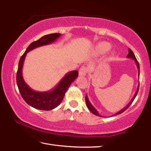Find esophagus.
Returning <instances> with one entry per match:
<instances>
[{"label":"esophagus","mask_w":151,"mask_h":151,"mask_svg":"<svg viewBox=\"0 0 151 151\" xmlns=\"http://www.w3.org/2000/svg\"><path fill=\"white\" fill-rule=\"evenodd\" d=\"M87 68L85 66H83L82 67L80 68V70H79V72L78 74L80 76H85L86 75V73H87Z\"/></svg>","instance_id":"34e87169"}]
</instances>
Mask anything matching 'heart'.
I'll return each instance as SVG.
<instances>
[{"label":"heart","instance_id":"b5f03b06","mask_svg":"<svg viewBox=\"0 0 151 151\" xmlns=\"http://www.w3.org/2000/svg\"><path fill=\"white\" fill-rule=\"evenodd\" d=\"M111 46L107 42H101L97 45L94 49V52L96 55H102L111 49Z\"/></svg>","mask_w":151,"mask_h":151}]
</instances>
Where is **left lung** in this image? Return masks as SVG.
<instances>
[{
	"mask_svg": "<svg viewBox=\"0 0 151 151\" xmlns=\"http://www.w3.org/2000/svg\"><path fill=\"white\" fill-rule=\"evenodd\" d=\"M127 58H132V59H134V60L135 63H136V65H137V68H138V76H139V75H140V66H139V63H138V61H137V60L136 57H135V56H134V55L133 52H132V51L131 49H130V48H129V54L127 55ZM139 85H138V87H137V91H136V93H135L134 95L133 96V97H132V99H131V102H130V103H129V104H128L126 106H125L124 109H121L120 111L117 112L115 114H114V115H117V114H121L122 112H123L124 111H126V110H127L128 108H129V107L130 106H131V104H132V102H133V101L134 100L135 97H136L137 95L138 92H139ZM85 101H86V106H87L88 109H89V111H90L92 112V113H93L94 114H95V115H96V116L103 117V116H101V115H100V114H99V112H98V111H96V109L95 108H94V107L93 105H92V104L90 103V101H89V100H88V96H87V94H86Z\"/></svg>",
	"mask_w": 151,
	"mask_h": 151,
	"instance_id": "1",
	"label": "left lung"
}]
</instances>
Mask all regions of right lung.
Wrapping results in <instances>:
<instances>
[{
	"label": "right lung",
	"mask_w": 151,
	"mask_h": 151,
	"mask_svg": "<svg viewBox=\"0 0 151 151\" xmlns=\"http://www.w3.org/2000/svg\"><path fill=\"white\" fill-rule=\"evenodd\" d=\"M60 33L47 35L43 36L37 41L32 42L28 47L19 60L17 73L18 88L24 101L30 106L37 109L50 111L57 107L62 102L66 91H67L71 83L78 76L77 70L70 71L66 74V75L61 79V81L54 88L45 92H39L32 90L24 80L22 76V67L27 53L37 47L54 42L58 38L60 37Z\"/></svg>",
	"instance_id": "right-lung-1"
}]
</instances>
